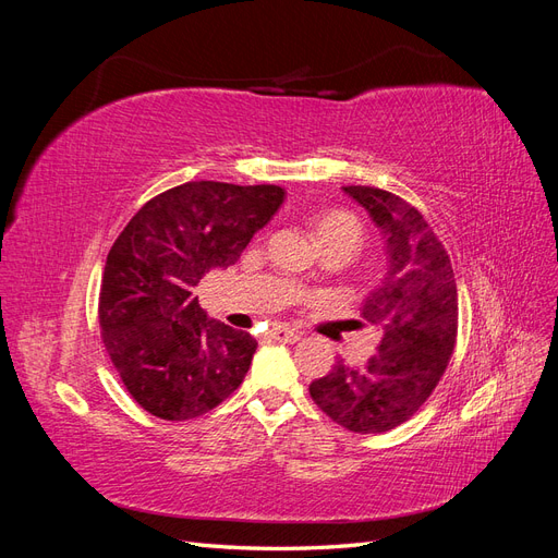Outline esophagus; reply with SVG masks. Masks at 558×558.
Listing matches in <instances>:
<instances>
[{"label": "esophagus", "mask_w": 558, "mask_h": 558, "mask_svg": "<svg viewBox=\"0 0 558 558\" xmlns=\"http://www.w3.org/2000/svg\"><path fill=\"white\" fill-rule=\"evenodd\" d=\"M269 335H272V340L277 342H298L300 340V332L298 330H291V328H283V326H277L269 330Z\"/></svg>", "instance_id": "34e87169"}]
</instances>
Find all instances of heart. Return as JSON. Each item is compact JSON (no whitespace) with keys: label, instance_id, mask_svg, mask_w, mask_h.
<instances>
[{"label":"heart","instance_id":"b5f03b06","mask_svg":"<svg viewBox=\"0 0 558 558\" xmlns=\"http://www.w3.org/2000/svg\"><path fill=\"white\" fill-rule=\"evenodd\" d=\"M314 234L324 251L356 253L365 242V228L361 218L344 209H330L314 218Z\"/></svg>","mask_w":558,"mask_h":558}]
</instances>
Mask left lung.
I'll return each instance as SVG.
<instances>
[{"label":"left lung","instance_id":"8db88e82","mask_svg":"<svg viewBox=\"0 0 558 558\" xmlns=\"http://www.w3.org/2000/svg\"><path fill=\"white\" fill-rule=\"evenodd\" d=\"M344 193L386 242V277L361 310L381 342L363 367L337 361L310 384V396L347 430L386 433L414 416L442 379L459 332V293L447 251L418 209L375 185H344Z\"/></svg>","mask_w":558,"mask_h":558}]
</instances>
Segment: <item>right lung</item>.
<instances>
[{
  "label": "right lung",
  "instance_id": "add662e5",
  "mask_svg": "<svg viewBox=\"0 0 558 558\" xmlns=\"http://www.w3.org/2000/svg\"><path fill=\"white\" fill-rule=\"evenodd\" d=\"M279 185L189 181L148 199L113 242L99 328L128 393L148 414L189 421L244 381L258 342L209 318L195 286L240 260L283 202Z\"/></svg>",
  "mask_w": 558,
  "mask_h": 558
}]
</instances>
